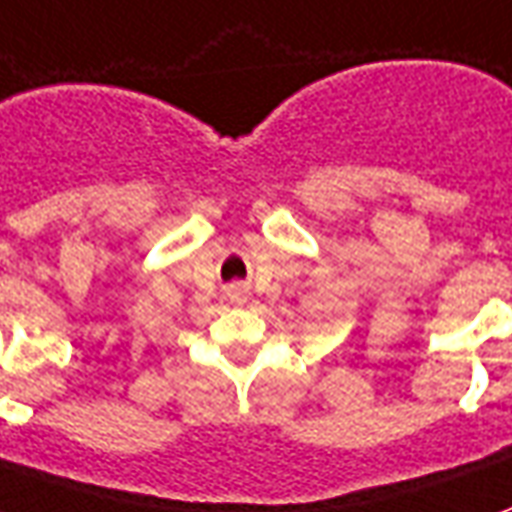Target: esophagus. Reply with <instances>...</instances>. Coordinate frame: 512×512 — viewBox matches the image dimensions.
Masks as SVG:
<instances>
[{
  "label": "esophagus",
  "instance_id": "obj_1",
  "mask_svg": "<svg viewBox=\"0 0 512 512\" xmlns=\"http://www.w3.org/2000/svg\"><path fill=\"white\" fill-rule=\"evenodd\" d=\"M227 296H230L232 302H238V305H241V302L249 299V291H246L244 285H230V288H227Z\"/></svg>",
  "mask_w": 512,
  "mask_h": 512
}]
</instances>
